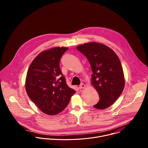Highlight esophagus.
<instances>
[{"label": "esophagus", "mask_w": 148, "mask_h": 148, "mask_svg": "<svg viewBox=\"0 0 148 148\" xmlns=\"http://www.w3.org/2000/svg\"><path fill=\"white\" fill-rule=\"evenodd\" d=\"M85 87H86V85H85V84H81L79 85V89H82V88H84Z\"/></svg>", "instance_id": "1"}]
</instances>
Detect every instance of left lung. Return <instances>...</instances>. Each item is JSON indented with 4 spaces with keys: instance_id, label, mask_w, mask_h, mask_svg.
Listing matches in <instances>:
<instances>
[{
    "instance_id": "1",
    "label": "left lung",
    "mask_w": 148,
    "mask_h": 148,
    "mask_svg": "<svg viewBox=\"0 0 148 148\" xmlns=\"http://www.w3.org/2000/svg\"><path fill=\"white\" fill-rule=\"evenodd\" d=\"M85 56L92 71V84L99 100L94 105L99 110L110 107L122 94L125 86L121 61L116 53L104 45L92 42L77 47Z\"/></svg>"
}]
</instances>
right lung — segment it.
Returning a JSON list of instances; mask_svg holds the SVG:
<instances>
[{"label": "right lung", "instance_id": "right-lung-1", "mask_svg": "<svg viewBox=\"0 0 148 148\" xmlns=\"http://www.w3.org/2000/svg\"><path fill=\"white\" fill-rule=\"evenodd\" d=\"M67 47H55L40 53L32 62L26 78L30 99L43 112L57 114L67 106L75 91L70 88L60 68Z\"/></svg>", "mask_w": 148, "mask_h": 148}]
</instances>
